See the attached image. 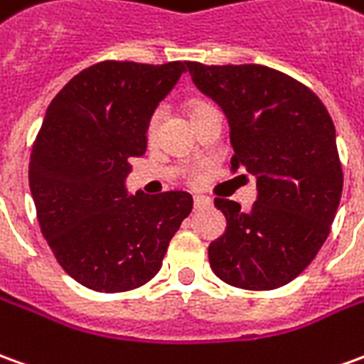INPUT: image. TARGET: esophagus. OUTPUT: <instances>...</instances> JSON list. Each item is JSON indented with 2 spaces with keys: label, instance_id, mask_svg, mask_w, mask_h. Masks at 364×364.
<instances>
[{
  "label": "esophagus",
  "instance_id": "esophagus-1",
  "mask_svg": "<svg viewBox=\"0 0 364 364\" xmlns=\"http://www.w3.org/2000/svg\"><path fill=\"white\" fill-rule=\"evenodd\" d=\"M193 205H195V210H205V208L213 207V200L208 199V197H203V195H195Z\"/></svg>",
  "mask_w": 364,
  "mask_h": 364
}]
</instances>
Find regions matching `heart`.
<instances>
[{
    "label": "heart",
    "mask_w": 364,
    "mask_h": 364,
    "mask_svg": "<svg viewBox=\"0 0 364 364\" xmlns=\"http://www.w3.org/2000/svg\"><path fill=\"white\" fill-rule=\"evenodd\" d=\"M203 106H207V104H197V106H195L193 110H197V108H203ZM161 114H164V112H161V108L151 114V118H149V124H147V136H149V138H154V136H156L157 126H159V122H161Z\"/></svg>",
    "instance_id": "heart-1"
}]
</instances>
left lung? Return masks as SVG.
Returning <instances> with one entry per match:
<instances>
[{
  "label": "left lung",
  "instance_id": "8db88e82",
  "mask_svg": "<svg viewBox=\"0 0 364 364\" xmlns=\"http://www.w3.org/2000/svg\"><path fill=\"white\" fill-rule=\"evenodd\" d=\"M187 68L195 86L225 112L232 169L252 173L258 191L248 213L235 200L215 199L226 230L208 246L210 268L235 288L286 286L323 246L341 200L331 116L307 86L270 67Z\"/></svg>",
  "mask_w": 364,
  "mask_h": 364
}]
</instances>
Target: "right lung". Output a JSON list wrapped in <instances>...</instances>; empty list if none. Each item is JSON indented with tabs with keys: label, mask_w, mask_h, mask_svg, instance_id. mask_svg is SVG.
<instances>
[{
	"label": "right lung",
	"mask_w": 364,
	"mask_h": 364,
	"mask_svg": "<svg viewBox=\"0 0 364 364\" xmlns=\"http://www.w3.org/2000/svg\"><path fill=\"white\" fill-rule=\"evenodd\" d=\"M187 63L104 60L53 98L29 161L41 232L70 278L118 294L156 276L189 217L185 191L129 195V159L147 147V124Z\"/></svg>",
	"instance_id": "add662e5"
}]
</instances>
